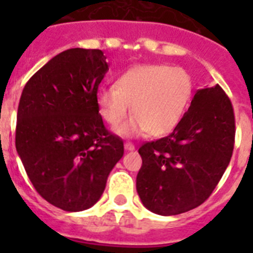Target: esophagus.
<instances>
[{"label":"esophagus","mask_w":253,"mask_h":253,"mask_svg":"<svg viewBox=\"0 0 253 253\" xmlns=\"http://www.w3.org/2000/svg\"><path fill=\"white\" fill-rule=\"evenodd\" d=\"M125 150H126V151H134L135 150L134 143H131V142L125 143Z\"/></svg>","instance_id":"1"}]
</instances>
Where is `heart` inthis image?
<instances>
[{"label":"heart","mask_w":253,"mask_h":253,"mask_svg":"<svg viewBox=\"0 0 253 253\" xmlns=\"http://www.w3.org/2000/svg\"><path fill=\"white\" fill-rule=\"evenodd\" d=\"M193 93L192 77L181 67L138 65L121 75L115 86H101L95 102L103 121L118 127L130 114V122L119 127L123 136L150 132L163 136L172 132L188 109Z\"/></svg>","instance_id":"obj_1"}]
</instances>
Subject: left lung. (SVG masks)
I'll return each mask as SVG.
<instances>
[{
  "instance_id": "left-lung-1",
  "label": "left lung",
  "mask_w": 253,
  "mask_h": 253,
  "mask_svg": "<svg viewBox=\"0 0 253 253\" xmlns=\"http://www.w3.org/2000/svg\"><path fill=\"white\" fill-rule=\"evenodd\" d=\"M234 143L227 94L219 85L197 90L172 134L139 148L136 190L143 205L159 215H177L204 204L228 167Z\"/></svg>"
}]
</instances>
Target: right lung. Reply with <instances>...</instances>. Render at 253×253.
I'll return each mask as SVG.
<instances>
[{"mask_svg": "<svg viewBox=\"0 0 253 253\" xmlns=\"http://www.w3.org/2000/svg\"><path fill=\"white\" fill-rule=\"evenodd\" d=\"M109 71L101 49L59 53L23 87L15 148L34 188L65 211H83L101 198L123 140L103 125L95 102Z\"/></svg>", "mask_w": 253, "mask_h": 253, "instance_id": "right-lung-1", "label": "right lung"}]
</instances>
